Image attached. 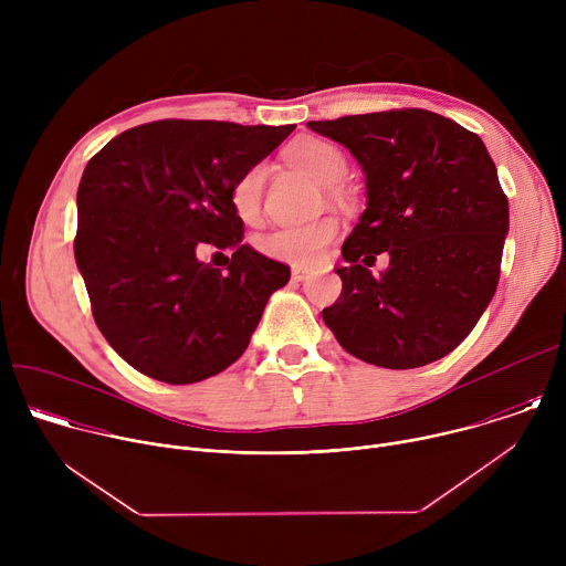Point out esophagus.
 Returning <instances> with one entry per match:
<instances>
[{
    "label": "esophagus",
    "instance_id": "esophagus-1",
    "mask_svg": "<svg viewBox=\"0 0 566 566\" xmlns=\"http://www.w3.org/2000/svg\"><path fill=\"white\" fill-rule=\"evenodd\" d=\"M308 273H311V269H306V266H302V264H293V266H291V277H293L295 282L306 280Z\"/></svg>",
    "mask_w": 566,
    "mask_h": 566
}]
</instances>
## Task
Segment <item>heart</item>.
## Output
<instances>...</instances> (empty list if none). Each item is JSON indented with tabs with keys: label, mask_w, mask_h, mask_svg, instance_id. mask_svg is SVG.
Listing matches in <instances>:
<instances>
[{
	"label": "heart",
	"mask_w": 566,
	"mask_h": 566,
	"mask_svg": "<svg viewBox=\"0 0 566 566\" xmlns=\"http://www.w3.org/2000/svg\"><path fill=\"white\" fill-rule=\"evenodd\" d=\"M289 158L322 186H336L347 175V158L340 151V147L322 138H304L295 143L289 149ZM266 175H269L266 164H258L234 181L230 190V203L241 219L247 221L255 219V214L260 212ZM336 234H338V221L332 217H325L302 226L275 228L260 237L258 247L271 260L293 262L304 266V264H315L322 255H325L327 247L332 244Z\"/></svg>",
	"instance_id": "b5f03b06"
}]
</instances>
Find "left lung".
<instances>
[{"label":"left lung","instance_id":"1","mask_svg":"<svg viewBox=\"0 0 566 566\" xmlns=\"http://www.w3.org/2000/svg\"><path fill=\"white\" fill-rule=\"evenodd\" d=\"M308 129L345 145L365 172L367 208L343 244L340 297L322 319L352 356L387 369L430 365L491 304L509 199L483 140L426 109H394ZM390 255L371 276L357 262ZM369 266V264H367Z\"/></svg>","mask_w":566,"mask_h":566}]
</instances>
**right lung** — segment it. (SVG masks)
Wrapping results in <instances>:
<instances>
[{"mask_svg":"<svg viewBox=\"0 0 566 566\" xmlns=\"http://www.w3.org/2000/svg\"><path fill=\"white\" fill-rule=\"evenodd\" d=\"M295 125L156 120L112 138L77 188L73 253L101 334L140 374L190 385L247 352L291 269L249 244L234 181ZM230 248L226 274L198 260Z\"/></svg>","mask_w":566,"mask_h":566,"instance_id":"add662e5","label":"right lung"}]
</instances>
